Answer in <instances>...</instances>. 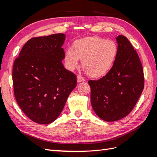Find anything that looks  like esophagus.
Segmentation results:
<instances>
[{"instance_id": "obj_1", "label": "esophagus", "mask_w": 157, "mask_h": 157, "mask_svg": "<svg viewBox=\"0 0 157 157\" xmlns=\"http://www.w3.org/2000/svg\"><path fill=\"white\" fill-rule=\"evenodd\" d=\"M77 81H78V82L85 81V78L82 77V76L78 75L77 76Z\"/></svg>"}]
</instances>
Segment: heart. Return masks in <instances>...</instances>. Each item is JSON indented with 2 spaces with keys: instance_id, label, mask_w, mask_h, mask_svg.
Wrapping results in <instances>:
<instances>
[{
  "instance_id": "b5f03b06",
  "label": "heart",
  "mask_w": 157,
  "mask_h": 157,
  "mask_svg": "<svg viewBox=\"0 0 157 157\" xmlns=\"http://www.w3.org/2000/svg\"><path fill=\"white\" fill-rule=\"evenodd\" d=\"M73 48L65 52V61L69 70L79 65L82 59L84 71L92 77L98 78L107 74L111 69L118 55V46L113 40L92 36L76 40Z\"/></svg>"
}]
</instances>
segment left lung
I'll use <instances>...</instances> for the list:
<instances>
[{
    "label": "left lung",
    "mask_w": 157,
    "mask_h": 157,
    "mask_svg": "<svg viewBox=\"0 0 157 157\" xmlns=\"http://www.w3.org/2000/svg\"><path fill=\"white\" fill-rule=\"evenodd\" d=\"M116 39L118 51L113 67L100 79L88 81L94 111L107 122L127 116L144 88V69L136 50L126 36Z\"/></svg>",
    "instance_id": "8db88e82"
}]
</instances>
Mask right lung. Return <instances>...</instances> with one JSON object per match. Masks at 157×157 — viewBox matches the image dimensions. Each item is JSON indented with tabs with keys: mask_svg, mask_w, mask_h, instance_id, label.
<instances>
[{
	"mask_svg": "<svg viewBox=\"0 0 157 157\" xmlns=\"http://www.w3.org/2000/svg\"><path fill=\"white\" fill-rule=\"evenodd\" d=\"M63 33L33 37L23 46L12 70L13 92L22 111L41 124L54 122L62 111L77 76L62 63Z\"/></svg>",
	"mask_w": 157,
	"mask_h": 157,
	"instance_id": "1",
	"label": "right lung"
}]
</instances>
